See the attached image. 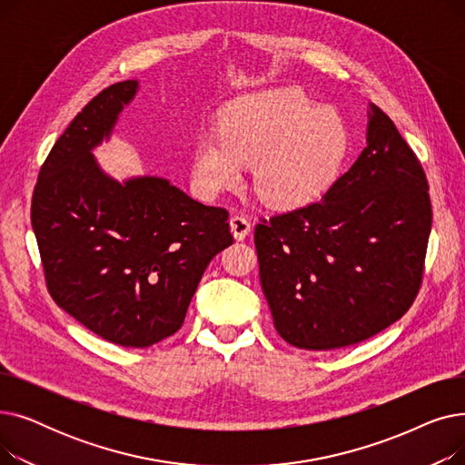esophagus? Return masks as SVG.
Instances as JSON below:
<instances>
[{"mask_svg":"<svg viewBox=\"0 0 465 465\" xmlns=\"http://www.w3.org/2000/svg\"><path fill=\"white\" fill-rule=\"evenodd\" d=\"M230 230H232L235 239H245L249 235V232H251V223L247 220V216L233 214L230 218Z\"/></svg>","mask_w":465,"mask_h":465,"instance_id":"obj_1","label":"esophagus"}]
</instances>
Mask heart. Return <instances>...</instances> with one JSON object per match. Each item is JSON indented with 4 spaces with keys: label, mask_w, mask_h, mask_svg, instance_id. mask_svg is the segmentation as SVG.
Segmentation results:
<instances>
[{
    "label": "heart",
    "mask_w": 465,
    "mask_h": 465,
    "mask_svg": "<svg viewBox=\"0 0 465 465\" xmlns=\"http://www.w3.org/2000/svg\"><path fill=\"white\" fill-rule=\"evenodd\" d=\"M349 146L343 118L316 109L298 90L277 88L235 102L220 132L195 141L192 177L207 198L235 188L242 165L252 167L256 193L270 207L298 209L335 181Z\"/></svg>",
    "instance_id": "b5f03b06"
}]
</instances>
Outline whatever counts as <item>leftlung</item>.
Returning a JSON list of instances; mask_svg holds the SVG:
<instances>
[{
	"mask_svg": "<svg viewBox=\"0 0 465 465\" xmlns=\"http://www.w3.org/2000/svg\"><path fill=\"white\" fill-rule=\"evenodd\" d=\"M365 143L319 203L254 230L273 324L298 349L356 345L400 321L419 294L431 230L426 173L373 104Z\"/></svg>",
	"mask_w": 465,
	"mask_h": 465,
	"instance_id": "left-lung-1",
	"label": "left lung"
}]
</instances>
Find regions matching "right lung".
Returning <instances> with one entry per match:
<instances>
[{
  "instance_id": "add662e5",
  "label": "right lung",
  "mask_w": 465,
  "mask_h": 465,
  "mask_svg": "<svg viewBox=\"0 0 465 465\" xmlns=\"http://www.w3.org/2000/svg\"><path fill=\"white\" fill-rule=\"evenodd\" d=\"M139 81L116 83L71 120L46 156L32 200L53 300L95 335L144 349L184 322L209 262L233 242L228 211L163 177L116 181L94 156Z\"/></svg>"
}]
</instances>
